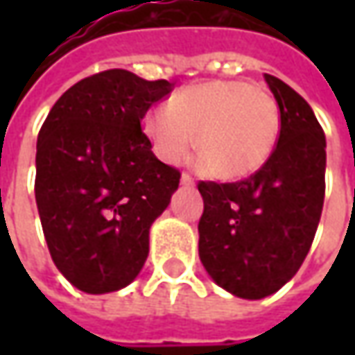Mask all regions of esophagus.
<instances>
[{"label":"esophagus","mask_w":355,"mask_h":355,"mask_svg":"<svg viewBox=\"0 0 355 355\" xmlns=\"http://www.w3.org/2000/svg\"><path fill=\"white\" fill-rule=\"evenodd\" d=\"M182 185H185V187H193V185H196V180H193L189 173H182Z\"/></svg>","instance_id":"esophagus-1"}]
</instances>
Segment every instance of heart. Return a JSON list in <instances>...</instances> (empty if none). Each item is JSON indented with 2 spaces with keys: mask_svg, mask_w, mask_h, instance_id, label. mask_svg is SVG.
<instances>
[{
  "mask_svg": "<svg viewBox=\"0 0 355 355\" xmlns=\"http://www.w3.org/2000/svg\"><path fill=\"white\" fill-rule=\"evenodd\" d=\"M144 130L166 162L184 159L196 134V154L205 173L233 182L259 171L272 156L280 110L265 87L217 78L184 89L171 108H154Z\"/></svg>",
  "mask_w": 355,
  "mask_h": 355,
  "instance_id": "obj_1",
  "label": "heart"
}]
</instances>
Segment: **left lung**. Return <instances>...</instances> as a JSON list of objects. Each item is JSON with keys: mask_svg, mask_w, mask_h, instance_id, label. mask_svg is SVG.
Returning <instances> with one entry per match:
<instances>
[{"mask_svg": "<svg viewBox=\"0 0 355 355\" xmlns=\"http://www.w3.org/2000/svg\"><path fill=\"white\" fill-rule=\"evenodd\" d=\"M280 110L272 156L251 178L199 182V259L221 288L259 300L298 272L314 241L326 191V138L310 104L265 75Z\"/></svg>", "mask_w": 355, "mask_h": 355, "instance_id": "left-lung-1", "label": "left lung"}]
</instances>
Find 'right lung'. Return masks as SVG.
<instances>
[{
  "mask_svg": "<svg viewBox=\"0 0 355 355\" xmlns=\"http://www.w3.org/2000/svg\"><path fill=\"white\" fill-rule=\"evenodd\" d=\"M168 80L110 69L78 80L51 108L37 138L35 199L53 263L78 291L128 286L150 251V227L182 173L159 162L142 132Z\"/></svg>",
  "mask_w": 355,
  "mask_h": 355,
  "instance_id": "right-lung-1",
  "label": "right lung"
}]
</instances>
